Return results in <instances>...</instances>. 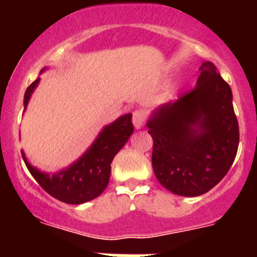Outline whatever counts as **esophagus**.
I'll use <instances>...</instances> for the list:
<instances>
[{
  "instance_id": "34e87169",
  "label": "esophagus",
  "mask_w": 257,
  "mask_h": 257,
  "mask_svg": "<svg viewBox=\"0 0 257 257\" xmlns=\"http://www.w3.org/2000/svg\"><path fill=\"white\" fill-rule=\"evenodd\" d=\"M145 121H147V113L142 109H138L133 113V123L136 128H142L144 126Z\"/></svg>"
}]
</instances>
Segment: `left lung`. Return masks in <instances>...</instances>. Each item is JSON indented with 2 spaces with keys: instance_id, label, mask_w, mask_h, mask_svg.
Here are the masks:
<instances>
[{
  "instance_id": "obj_1",
  "label": "left lung",
  "mask_w": 257,
  "mask_h": 257,
  "mask_svg": "<svg viewBox=\"0 0 257 257\" xmlns=\"http://www.w3.org/2000/svg\"><path fill=\"white\" fill-rule=\"evenodd\" d=\"M199 70L196 87L160 106L147 123L156 178L184 197L201 196L219 184L239 144L230 86L211 61Z\"/></svg>"
}]
</instances>
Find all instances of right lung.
<instances>
[{
    "label": "right lung",
    "instance_id": "1",
    "mask_svg": "<svg viewBox=\"0 0 257 257\" xmlns=\"http://www.w3.org/2000/svg\"><path fill=\"white\" fill-rule=\"evenodd\" d=\"M38 82L40 78L32 82L27 88L24 95V106L28 104L29 97ZM131 119L133 114L128 113L119 117L109 126L104 127V130L97 136L90 149L77 162L68 169L61 170L58 174L49 175L40 172L29 165L24 153H22L23 160L32 176L50 196L69 205L85 203L100 196L108 187L110 163L134 131Z\"/></svg>",
    "mask_w": 257,
    "mask_h": 257
}]
</instances>
